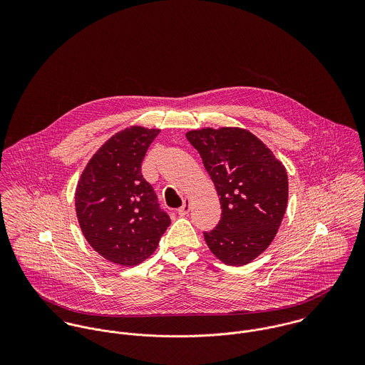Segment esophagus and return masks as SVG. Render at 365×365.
<instances>
[{"mask_svg": "<svg viewBox=\"0 0 365 365\" xmlns=\"http://www.w3.org/2000/svg\"><path fill=\"white\" fill-rule=\"evenodd\" d=\"M188 210H190V200H184V202H182V207L181 208H178V215H187L188 213Z\"/></svg>", "mask_w": 365, "mask_h": 365, "instance_id": "34e87169", "label": "esophagus"}]
</instances>
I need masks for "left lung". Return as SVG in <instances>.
Listing matches in <instances>:
<instances>
[{"instance_id":"8db88e82","label":"left lung","mask_w":365,"mask_h":365,"mask_svg":"<svg viewBox=\"0 0 365 365\" xmlns=\"http://www.w3.org/2000/svg\"><path fill=\"white\" fill-rule=\"evenodd\" d=\"M217 195L222 216L204 232L210 252L225 264L245 265L269 246L288 202L285 167L253 133L239 128L192 130Z\"/></svg>"}]
</instances>
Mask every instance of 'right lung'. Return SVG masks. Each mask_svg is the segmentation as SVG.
<instances>
[{
  "instance_id": "1",
  "label": "right lung",
  "mask_w": 365,
  "mask_h": 365,
  "mask_svg": "<svg viewBox=\"0 0 365 365\" xmlns=\"http://www.w3.org/2000/svg\"><path fill=\"white\" fill-rule=\"evenodd\" d=\"M158 132L133 126L113 135L77 184L76 210L84 237L119 265H136L152 256L171 222L142 174V161Z\"/></svg>"
}]
</instances>
